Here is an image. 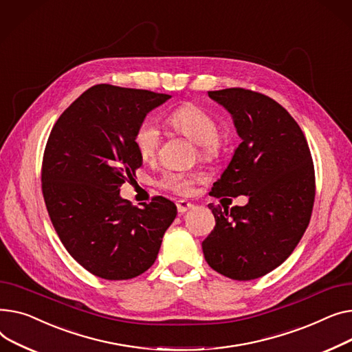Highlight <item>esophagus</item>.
<instances>
[{
	"label": "esophagus",
	"mask_w": 352,
	"mask_h": 352,
	"mask_svg": "<svg viewBox=\"0 0 352 352\" xmlns=\"http://www.w3.org/2000/svg\"><path fill=\"white\" fill-rule=\"evenodd\" d=\"M176 206H177V212L182 213V214L186 213L188 210H190V209H193V203H190L188 200H177Z\"/></svg>",
	"instance_id": "obj_1"
}]
</instances>
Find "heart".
<instances>
[{"label":"heart","instance_id":"1","mask_svg":"<svg viewBox=\"0 0 352 352\" xmlns=\"http://www.w3.org/2000/svg\"><path fill=\"white\" fill-rule=\"evenodd\" d=\"M168 123L176 132L195 142L203 157L212 159L217 156L220 151L219 128L209 113L195 105H183L168 115ZM160 140L162 131L159 123L151 118L144 119L133 136V144L140 159L144 162L155 159ZM200 179L201 175L196 172H166L163 173L159 184L160 188L177 195H188L192 190L193 183Z\"/></svg>","mask_w":352,"mask_h":352}]
</instances>
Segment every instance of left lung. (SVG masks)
Listing matches in <instances>:
<instances>
[{
	"instance_id": "obj_1",
	"label": "left lung",
	"mask_w": 352,
	"mask_h": 352,
	"mask_svg": "<svg viewBox=\"0 0 352 352\" xmlns=\"http://www.w3.org/2000/svg\"><path fill=\"white\" fill-rule=\"evenodd\" d=\"M232 115L241 143L212 196H249L245 206L209 204L216 226L201 243L208 264L239 281L265 276L294 252L311 217L316 179L305 136L280 103L243 88L210 91Z\"/></svg>"
}]
</instances>
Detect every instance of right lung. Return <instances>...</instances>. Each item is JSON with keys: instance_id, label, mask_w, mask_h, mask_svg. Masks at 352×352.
Masks as SVG:
<instances>
[{"instance_id": "obj_1", "label": "right lung", "mask_w": 352, "mask_h": 352, "mask_svg": "<svg viewBox=\"0 0 352 352\" xmlns=\"http://www.w3.org/2000/svg\"><path fill=\"white\" fill-rule=\"evenodd\" d=\"M170 95L100 84L74 100L47 142L43 195L68 253L96 277L129 280L155 263L173 223V201L153 197L143 208L119 192L142 166L138 126Z\"/></svg>"}]
</instances>
